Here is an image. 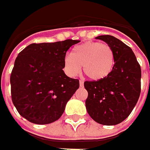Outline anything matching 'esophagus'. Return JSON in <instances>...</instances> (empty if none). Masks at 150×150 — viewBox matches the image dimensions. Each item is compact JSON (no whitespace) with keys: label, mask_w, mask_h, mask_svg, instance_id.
<instances>
[{"label":"esophagus","mask_w":150,"mask_h":150,"mask_svg":"<svg viewBox=\"0 0 150 150\" xmlns=\"http://www.w3.org/2000/svg\"><path fill=\"white\" fill-rule=\"evenodd\" d=\"M83 81H82V80L79 81V86H80V87H83Z\"/></svg>","instance_id":"34e87169"}]
</instances>
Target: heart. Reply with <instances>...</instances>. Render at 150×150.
<instances>
[{"label":"heart","mask_w":150,"mask_h":150,"mask_svg":"<svg viewBox=\"0 0 150 150\" xmlns=\"http://www.w3.org/2000/svg\"><path fill=\"white\" fill-rule=\"evenodd\" d=\"M114 63L112 47L97 42L78 45L72 49L71 55H66L63 58L64 71L68 76H77L83 65L86 76L95 81L107 78L112 71Z\"/></svg>","instance_id":"b5f03b06"}]
</instances>
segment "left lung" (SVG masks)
Segmentation results:
<instances>
[{
	"label": "left lung",
	"mask_w": 150,
	"mask_h": 150,
	"mask_svg": "<svg viewBox=\"0 0 150 150\" xmlns=\"http://www.w3.org/2000/svg\"><path fill=\"white\" fill-rule=\"evenodd\" d=\"M112 47L115 63L107 78L84 82L88 93L85 104L95 122L116 125L129 117L136 105L141 91V68L134 52L123 42L109 35L98 36Z\"/></svg>",
	"instance_id": "left-lung-1"
}]
</instances>
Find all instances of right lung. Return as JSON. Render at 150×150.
I'll use <instances>...</instances> for the list:
<instances>
[{"label": "right lung", "instance_id": "obj_1", "mask_svg": "<svg viewBox=\"0 0 150 150\" xmlns=\"http://www.w3.org/2000/svg\"><path fill=\"white\" fill-rule=\"evenodd\" d=\"M79 42L32 43L18 54L10 81L12 103L21 116L33 124H47L62 115L79 88V80L62 70L63 58Z\"/></svg>", "mask_w": 150, "mask_h": 150}]
</instances>
